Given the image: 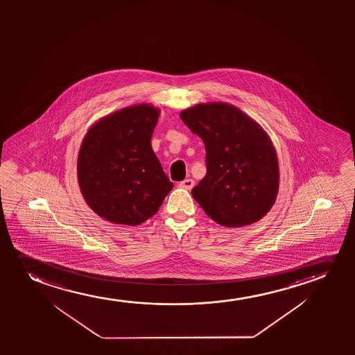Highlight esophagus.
I'll return each instance as SVG.
<instances>
[{
    "instance_id": "34e87169",
    "label": "esophagus",
    "mask_w": 355,
    "mask_h": 355,
    "mask_svg": "<svg viewBox=\"0 0 355 355\" xmlns=\"http://www.w3.org/2000/svg\"><path fill=\"white\" fill-rule=\"evenodd\" d=\"M195 182L193 180H190V178H188V180H184L183 182H180V188H183V189L185 190H190L193 189V187H194Z\"/></svg>"
}]
</instances>
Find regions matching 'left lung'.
I'll return each mask as SVG.
<instances>
[{
  "label": "left lung",
  "mask_w": 355,
  "mask_h": 355,
  "mask_svg": "<svg viewBox=\"0 0 355 355\" xmlns=\"http://www.w3.org/2000/svg\"><path fill=\"white\" fill-rule=\"evenodd\" d=\"M180 116L205 143L207 172L191 195L206 214L227 228L262 219L279 190L277 151L267 132L228 103H201Z\"/></svg>",
  "instance_id": "8db88e82"
}]
</instances>
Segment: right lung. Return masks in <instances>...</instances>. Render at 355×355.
Returning <instances> with one entry per match:
<instances>
[{"label":"right lung","instance_id":"add662e5","mask_svg":"<svg viewBox=\"0 0 355 355\" xmlns=\"http://www.w3.org/2000/svg\"><path fill=\"white\" fill-rule=\"evenodd\" d=\"M160 109L136 104L99 119L80 146L78 180L83 199L109 222L139 225L173 188L151 148Z\"/></svg>","mask_w":355,"mask_h":355}]
</instances>
